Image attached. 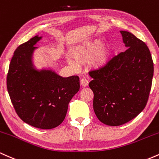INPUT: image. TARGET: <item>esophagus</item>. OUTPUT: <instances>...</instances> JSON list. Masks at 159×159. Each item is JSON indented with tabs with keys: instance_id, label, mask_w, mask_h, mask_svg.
<instances>
[{
	"instance_id": "esophagus-1",
	"label": "esophagus",
	"mask_w": 159,
	"mask_h": 159,
	"mask_svg": "<svg viewBox=\"0 0 159 159\" xmlns=\"http://www.w3.org/2000/svg\"><path fill=\"white\" fill-rule=\"evenodd\" d=\"M80 84L83 87H86L89 85V81L85 78H83L80 80Z\"/></svg>"
}]
</instances>
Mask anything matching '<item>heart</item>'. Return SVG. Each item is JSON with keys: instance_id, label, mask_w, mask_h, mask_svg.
Wrapping results in <instances>:
<instances>
[{"instance_id": "b5f03b06", "label": "heart", "mask_w": 159, "mask_h": 159, "mask_svg": "<svg viewBox=\"0 0 159 159\" xmlns=\"http://www.w3.org/2000/svg\"><path fill=\"white\" fill-rule=\"evenodd\" d=\"M112 55V48L110 45L103 46L102 41L94 40L77 46L73 51L72 56L78 64H86L92 61L94 68L98 69L107 65Z\"/></svg>"}]
</instances>
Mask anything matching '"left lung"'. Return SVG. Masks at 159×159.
Masks as SVG:
<instances>
[{
    "mask_svg": "<svg viewBox=\"0 0 159 159\" xmlns=\"http://www.w3.org/2000/svg\"><path fill=\"white\" fill-rule=\"evenodd\" d=\"M128 49L98 70L89 72L94 93V113L101 122L119 126L129 122L145 108L152 87L153 61L144 42L128 31H120Z\"/></svg>",
    "mask_w": 159,
    "mask_h": 159,
    "instance_id": "left-lung-1",
    "label": "left lung"
}]
</instances>
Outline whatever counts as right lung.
Segmentation results:
<instances>
[{
  "label": "right lung",
  "instance_id": "obj_1",
  "mask_svg": "<svg viewBox=\"0 0 159 159\" xmlns=\"http://www.w3.org/2000/svg\"><path fill=\"white\" fill-rule=\"evenodd\" d=\"M38 35L14 52L7 87L14 109L23 122L41 129H52L64 121L69 102L80 90L78 76L62 77L52 70H37L33 64Z\"/></svg>",
  "mask_w": 159,
  "mask_h": 159
}]
</instances>
